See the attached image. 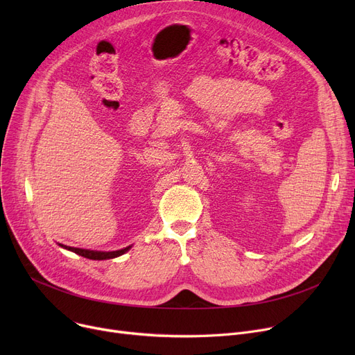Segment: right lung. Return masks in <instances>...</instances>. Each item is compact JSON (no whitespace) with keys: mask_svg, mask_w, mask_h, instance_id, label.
Wrapping results in <instances>:
<instances>
[{"mask_svg":"<svg viewBox=\"0 0 355 355\" xmlns=\"http://www.w3.org/2000/svg\"><path fill=\"white\" fill-rule=\"evenodd\" d=\"M62 248L70 250V252H74L76 254H80L83 257H87V259H92V260H106V259H114V257H118L121 254H123L125 252H128L130 249L129 248H125V249H121V250H115V252H96V250H87V249H79V248H70V246H64V245H60Z\"/></svg>","mask_w":355,"mask_h":355,"instance_id":"right-lung-1","label":"right lung"}]
</instances>
